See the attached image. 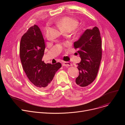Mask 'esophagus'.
Segmentation results:
<instances>
[{"instance_id":"obj_1","label":"esophagus","mask_w":125,"mask_h":125,"mask_svg":"<svg viewBox=\"0 0 125 125\" xmlns=\"http://www.w3.org/2000/svg\"><path fill=\"white\" fill-rule=\"evenodd\" d=\"M62 66H72V64L68 62H62Z\"/></svg>"}]
</instances>
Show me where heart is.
Here are the masks:
<instances>
[{
	"mask_svg": "<svg viewBox=\"0 0 125 125\" xmlns=\"http://www.w3.org/2000/svg\"><path fill=\"white\" fill-rule=\"evenodd\" d=\"M60 30L64 32H70L77 27L78 22L76 19L70 17H64L56 22Z\"/></svg>",
	"mask_w": 125,
	"mask_h": 125,
	"instance_id": "obj_1",
	"label": "heart"
}]
</instances>
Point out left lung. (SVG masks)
Segmentation results:
<instances>
[{
    "label": "left lung",
    "mask_w": 125,
    "mask_h": 125,
    "mask_svg": "<svg viewBox=\"0 0 125 125\" xmlns=\"http://www.w3.org/2000/svg\"><path fill=\"white\" fill-rule=\"evenodd\" d=\"M81 61L77 63L79 75L75 79L78 87L85 88L97 76L102 58V42L99 29L94 27L85 30L78 41L74 42Z\"/></svg>",
    "instance_id": "1"
}]
</instances>
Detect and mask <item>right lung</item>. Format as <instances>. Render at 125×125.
<instances>
[{"instance_id": "add662e5", "label": "right lung", "mask_w": 125, "mask_h": 125, "mask_svg": "<svg viewBox=\"0 0 125 125\" xmlns=\"http://www.w3.org/2000/svg\"><path fill=\"white\" fill-rule=\"evenodd\" d=\"M45 50L44 41L38 26H31L22 36L20 56L25 73L30 81L39 90L44 91L51 82L61 64H45L42 61Z\"/></svg>"}]
</instances>
